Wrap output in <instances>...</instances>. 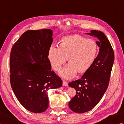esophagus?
<instances>
[{
	"mask_svg": "<svg viewBox=\"0 0 124 124\" xmlns=\"http://www.w3.org/2000/svg\"><path fill=\"white\" fill-rule=\"evenodd\" d=\"M62 85H64V86H68V83H67V82L66 81L63 80L62 81Z\"/></svg>",
	"mask_w": 124,
	"mask_h": 124,
	"instance_id": "esophagus-1",
	"label": "esophagus"
}]
</instances>
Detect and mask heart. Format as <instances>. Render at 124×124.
Instances as JSON below:
<instances>
[{"label": "heart", "mask_w": 124, "mask_h": 124, "mask_svg": "<svg viewBox=\"0 0 124 124\" xmlns=\"http://www.w3.org/2000/svg\"><path fill=\"white\" fill-rule=\"evenodd\" d=\"M98 51L97 43L92 39H87L79 35L63 37L59 46L51 45L48 51V59L55 71L61 69L66 62L69 64L60 70V75L65 79H70L76 74L86 71L92 65Z\"/></svg>", "instance_id": "b5f03b06"}]
</instances>
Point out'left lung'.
Listing matches in <instances>:
<instances>
[{"mask_svg": "<svg viewBox=\"0 0 124 124\" xmlns=\"http://www.w3.org/2000/svg\"><path fill=\"white\" fill-rule=\"evenodd\" d=\"M97 38L99 52L94 62L80 79L69 83L77 93L69 102L70 109L82 113L93 109L100 102L107 90L115 60L111 45L103 32L92 30L87 33Z\"/></svg>", "mask_w": 124, "mask_h": 124, "instance_id": "obj_1", "label": "left lung"}]
</instances>
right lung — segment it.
<instances>
[{
  "mask_svg": "<svg viewBox=\"0 0 124 124\" xmlns=\"http://www.w3.org/2000/svg\"><path fill=\"white\" fill-rule=\"evenodd\" d=\"M52 31L27 30L13 45L10 54V82L17 99L34 113L49 107L47 90L62 86V81L51 70L48 59Z\"/></svg>",
  "mask_w": 124,
  "mask_h": 124,
  "instance_id": "right-lung-1",
  "label": "right lung"
}]
</instances>
